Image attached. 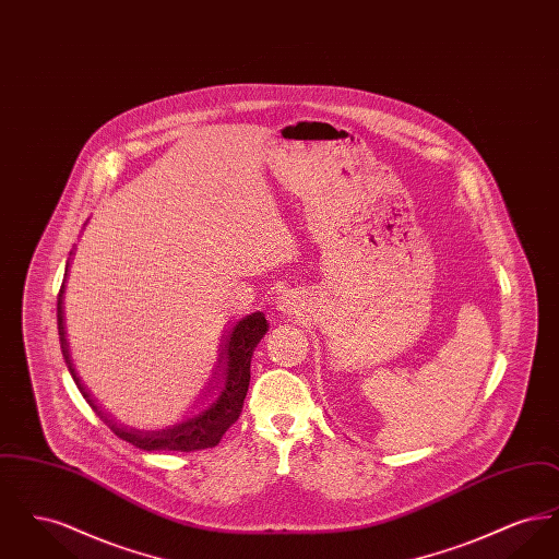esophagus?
<instances>
[{
    "label": "esophagus",
    "instance_id": "obj_1",
    "mask_svg": "<svg viewBox=\"0 0 559 559\" xmlns=\"http://www.w3.org/2000/svg\"><path fill=\"white\" fill-rule=\"evenodd\" d=\"M276 310L281 312V317H289L292 319L293 314L299 312V301H297L295 295H283L276 301Z\"/></svg>",
    "mask_w": 559,
    "mask_h": 559
}]
</instances>
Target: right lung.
Here are the masks:
<instances>
[{
	"instance_id": "right-lung-1",
	"label": "right lung",
	"mask_w": 559,
	"mask_h": 559,
	"mask_svg": "<svg viewBox=\"0 0 559 559\" xmlns=\"http://www.w3.org/2000/svg\"><path fill=\"white\" fill-rule=\"evenodd\" d=\"M73 253L75 249L71 251V255ZM69 262L64 267V281L58 293V306H56L58 335H60V347H62L67 369L71 372L75 385L80 388L83 399L87 400V404L92 406V411L110 427L115 436H119L121 440L130 442L135 449H142V451L190 452L215 447L222 440L224 431L239 419L242 402L249 390V379H251V356H253V349L260 344V340L266 335V317L262 312L247 314L237 320L224 335L219 358H217L219 367L215 371L207 392L201 399L205 400L215 391L218 392L207 408H203L197 415H190L176 426H167L163 429H135V427L123 426L90 394V390L83 385L80 374L75 371V365L71 360V347L67 342V326H64V283L69 276Z\"/></svg>"
}]
</instances>
